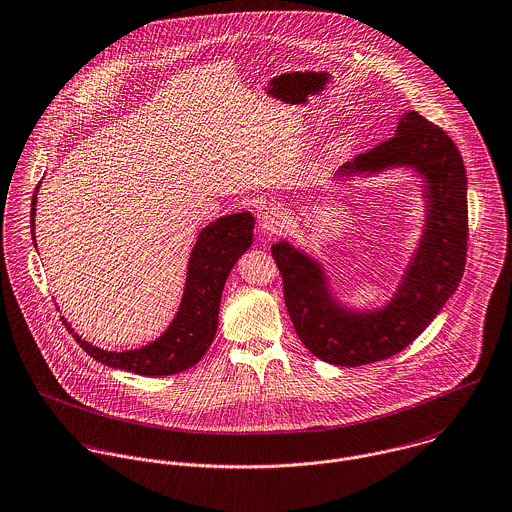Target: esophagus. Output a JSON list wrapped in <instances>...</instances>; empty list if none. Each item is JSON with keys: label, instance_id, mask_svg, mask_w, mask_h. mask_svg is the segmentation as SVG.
Returning <instances> with one entry per match:
<instances>
[{"label": "esophagus", "instance_id": "34e87169", "mask_svg": "<svg viewBox=\"0 0 512 512\" xmlns=\"http://www.w3.org/2000/svg\"><path fill=\"white\" fill-rule=\"evenodd\" d=\"M286 213L282 209H268L260 215V228L264 234H276L286 224Z\"/></svg>", "mask_w": 512, "mask_h": 512}]
</instances>
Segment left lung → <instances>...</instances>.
<instances>
[{
  "label": "left lung",
  "mask_w": 512,
  "mask_h": 512,
  "mask_svg": "<svg viewBox=\"0 0 512 512\" xmlns=\"http://www.w3.org/2000/svg\"><path fill=\"white\" fill-rule=\"evenodd\" d=\"M412 169L424 185V228L396 292L376 309H353L331 290L325 268L280 240L272 246L284 299L305 349L337 366L384 361L406 349L455 293L467 254V175L451 138L418 112H406L394 138L345 163L333 181L347 183L388 169Z\"/></svg>",
  "instance_id": "1"
}]
</instances>
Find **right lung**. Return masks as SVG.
<instances>
[{"label":"right lung","instance_id":"1","mask_svg":"<svg viewBox=\"0 0 512 512\" xmlns=\"http://www.w3.org/2000/svg\"><path fill=\"white\" fill-rule=\"evenodd\" d=\"M37 191L31 201V236L35 242V207ZM254 230L252 213H234L209 222L197 236L187 264L185 290L179 309L169 327L151 343L130 351H106L84 341L67 323L76 343L94 361L112 368H122L142 376H169L197 365L211 347L217 325L224 282L250 248ZM37 246V244H35Z\"/></svg>","mask_w":512,"mask_h":512}]
</instances>
